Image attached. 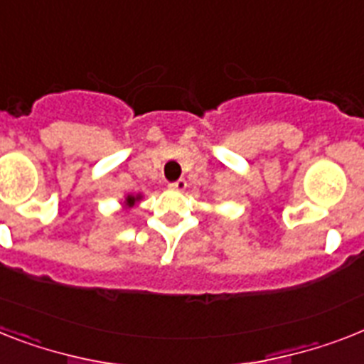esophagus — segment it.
I'll return each mask as SVG.
<instances>
[{"label": "esophagus", "mask_w": 364, "mask_h": 364, "mask_svg": "<svg viewBox=\"0 0 364 364\" xmlns=\"http://www.w3.org/2000/svg\"><path fill=\"white\" fill-rule=\"evenodd\" d=\"M169 188L175 189V191H184V189L188 188V182H186L184 178H178L176 182H171Z\"/></svg>", "instance_id": "esophagus-1"}]
</instances>
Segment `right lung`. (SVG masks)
Wrapping results in <instances>:
<instances>
[{
  "instance_id": "obj_1",
  "label": "right lung",
  "mask_w": 364,
  "mask_h": 364,
  "mask_svg": "<svg viewBox=\"0 0 364 364\" xmlns=\"http://www.w3.org/2000/svg\"><path fill=\"white\" fill-rule=\"evenodd\" d=\"M137 200H141V195H128V197H126V200H124V204L128 206V208H132V206H134Z\"/></svg>"
}]
</instances>
